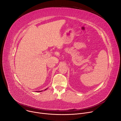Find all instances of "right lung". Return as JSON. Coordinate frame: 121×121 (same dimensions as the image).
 <instances>
[{
  "mask_svg": "<svg viewBox=\"0 0 121 121\" xmlns=\"http://www.w3.org/2000/svg\"><path fill=\"white\" fill-rule=\"evenodd\" d=\"M46 89H45V90H46ZM41 91H39V92H41ZM38 92H39V91H38Z\"/></svg>",
  "mask_w": 121,
  "mask_h": 121,
  "instance_id": "obj_1",
  "label": "right lung"
}]
</instances>
